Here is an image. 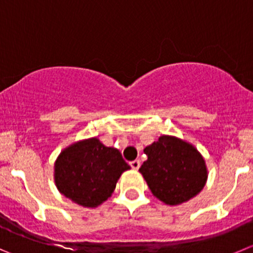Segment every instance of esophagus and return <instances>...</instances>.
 <instances>
[{
	"instance_id": "34e87169",
	"label": "esophagus",
	"mask_w": 253,
	"mask_h": 253,
	"mask_svg": "<svg viewBox=\"0 0 253 253\" xmlns=\"http://www.w3.org/2000/svg\"><path fill=\"white\" fill-rule=\"evenodd\" d=\"M130 167H131V169L138 170L139 168H140V161H139V160H133V161H130Z\"/></svg>"
}]
</instances>
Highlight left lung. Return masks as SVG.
Returning a JSON list of instances; mask_svg holds the SVG:
<instances>
[{
    "label": "left lung",
    "instance_id": "obj_1",
    "mask_svg": "<svg viewBox=\"0 0 253 253\" xmlns=\"http://www.w3.org/2000/svg\"><path fill=\"white\" fill-rule=\"evenodd\" d=\"M148 160L139 171L154 196L168 205H179L203 190L208 179L205 160L192 145L163 135L144 149Z\"/></svg>",
    "mask_w": 253,
    "mask_h": 253
}]
</instances>
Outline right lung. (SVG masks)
<instances>
[{
	"label": "right lung",
	"instance_id": "1",
	"mask_svg": "<svg viewBox=\"0 0 253 253\" xmlns=\"http://www.w3.org/2000/svg\"><path fill=\"white\" fill-rule=\"evenodd\" d=\"M130 169L118 149L98 139L71 145L56 161V184L59 191L84 208H95L113 194L123 171Z\"/></svg>",
	"mask_w": 253,
	"mask_h": 253
}]
</instances>
